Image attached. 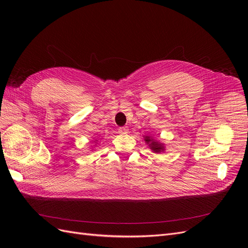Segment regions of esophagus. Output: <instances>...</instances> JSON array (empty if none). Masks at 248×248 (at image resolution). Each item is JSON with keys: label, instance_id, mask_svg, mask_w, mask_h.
I'll list each match as a JSON object with an SVG mask.
<instances>
[{"label": "esophagus", "instance_id": "34e87169", "mask_svg": "<svg viewBox=\"0 0 248 248\" xmlns=\"http://www.w3.org/2000/svg\"><path fill=\"white\" fill-rule=\"evenodd\" d=\"M127 132H128V127H120V128H119V133H127Z\"/></svg>", "mask_w": 248, "mask_h": 248}]
</instances>
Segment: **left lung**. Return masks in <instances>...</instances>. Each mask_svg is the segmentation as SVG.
Returning <instances> with one entry per match:
<instances>
[{"label":"left lung","instance_id":"left-lung-1","mask_svg":"<svg viewBox=\"0 0 248 248\" xmlns=\"http://www.w3.org/2000/svg\"><path fill=\"white\" fill-rule=\"evenodd\" d=\"M144 140L149 145V148L151 149L152 151H154L155 153H160V152L164 151V146H163V144H161V142L157 141L150 137H145Z\"/></svg>","mask_w":248,"mask_h":248}]
</instances>
